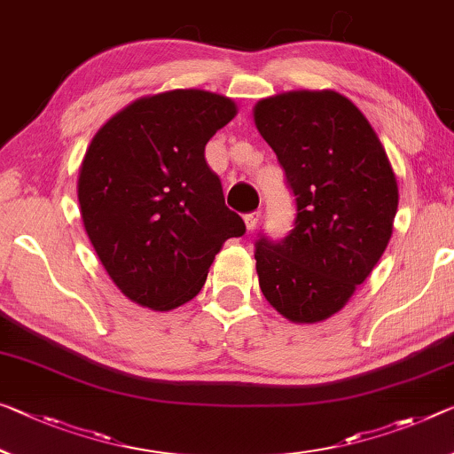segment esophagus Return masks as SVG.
Masks as SVG:
<instances>
[{"instance_id": "esophagus-1", "label": "esophagus", "mask_w": 454, "mask_h": 454, "mask_svg": "<svg viewBox=\"0 0 454 454\" xmlns=\"http://www.w3.org/2000/svg\"><path fill=\"white\" fill-rule=\"evenodd\" d=\"M260 217H262L260 211L249 213V215H246V217H243V221H246V227L249 229V231H254V229L257 227V223H260Z\"/></svg>"}]
</instances>
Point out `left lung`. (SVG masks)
I'll use <instances>...</instances> for the list:
<instances>
[{"instance_id":"left-lung-1","label":"left lung","mask_w":454,"mask_h":454,"mask_svg":"<svg viewBox=\"0 0 454 454\" xmlns=\"http://www.w3.org/2000/svg\"><path fill=\"white\" fill-rule=\"evenodd\" d=\"M254 123L298 211L280 243L257 241L260 288L290 323L315 325L343 309L386 251L400 200L395 172L367 117L337 90L266 97Z\"/></svg>"}]
</instances>
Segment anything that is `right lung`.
<instances>
[{"mask_svg":"<svg viewBox=\"0 0 454 454\" xmlns=\"http://www.w3.org/2000/svg\"><path fill=\"white\" fill-rule=\"evenodd\" d=\"M235 115L225 95L174 89L131 101L90 139L76 180L82 227L131 302L186 304L223 243L246 233L205 162L207 142Z\"/></svg>","mask_w":454,"mask_h":454,"instance_id":"add662e5","label":"right lung"}]
</instances>
